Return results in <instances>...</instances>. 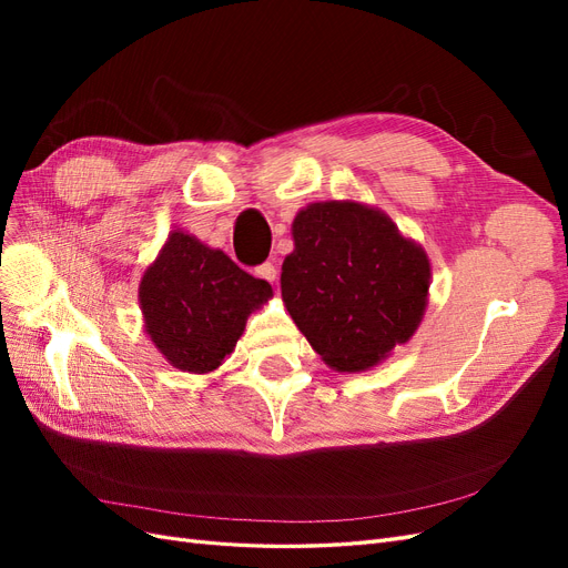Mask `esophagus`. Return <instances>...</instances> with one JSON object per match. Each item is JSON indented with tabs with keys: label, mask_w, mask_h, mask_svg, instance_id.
<instances>
[{
	"label": "esophagus",
	"mask_w": 568,
	"mask_h": 568,
	"mask_svg": "<svg viewBox=\"0 0 568 568\" xmlns=\"http://www.w3.org/2000/svg\"><path fill=\"white\" fill-rule=\"evenodd\" d=\"M255 277L267 280V282H274V280H277V267H274L272 263H263V265H257V267H255Z\"/></svg>",
	"instance_id": "1"
}]
</instances>
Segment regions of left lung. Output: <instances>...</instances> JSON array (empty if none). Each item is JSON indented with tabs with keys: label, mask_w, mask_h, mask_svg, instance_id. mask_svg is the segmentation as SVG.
I'll list each match as a JSON object with an SVG mask.
<instances>
[{
	"label": "left lung",
	"mask_w": 568,
	"mask_h": 568,
	"mask_svg": "<svg viewBox=\"0 0 568 568\" xmlns=\"http://www.w3.org/2000/svg\"><path fill=\"white\" fill-rule=\"evenodd\" d=\"M291 236L282 301L324 365L365 372L415 336L432 263L384 211L359 201L307 203Z\"/></svg>",
	"instance_id": "obj_1"
}]
</instances>
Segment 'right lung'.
Masks as SVG:
<instances>
[{"instance_id": "add662e5", "label": "right lung", "mask_w": 568, "mask_h": 568, "mask_svg": "<svg viewBox=\"0 0 568 568\" xmlns=\"http://www.w3.org/2000/svg\"><path fill=\"white\" fill-rule=\"evenodd\" d=\"M272 298V286L194 234H168L140 282L144 332L175 369L211 374L234 351L246 320Z\"/></svg>"}]
</instances>
